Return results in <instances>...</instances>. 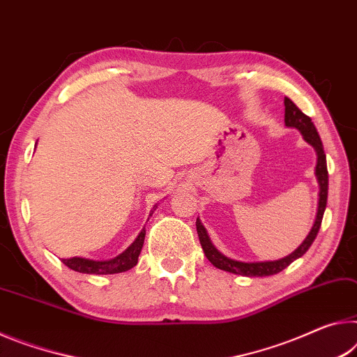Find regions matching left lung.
<instances>
[{"mask_svg":"<svg viewBox=\"0 0 357 357\" xmlns=\"http://www.w3.org/2000/svg\"><path fill=\"white\" fill-rule=\"evenodd\" d=\"M284 123H286V126L297 128V130L302 132L303 139H305L310 145H313L314 150H317V153H318L317 177H318V182H319V202H318V213H317V220H314V225H313L312 231L307 236L305 241L302 242L301 247L294 250L293 253H291L289 256H286V258H283V259L268 261V262H238V261L226 258L225 255H221L220 251L213 247L212 242H210L206 227L202 226L199 220H196L197 236H199V242L202 245L204 253H206L207 259L212 262V264L217 268H221V271L237 273V275H245V277L275 275V273L282 272L283 268L288 267L291 262L305 255L307 250L312 247L313 241L318 236V231L321 227V221H323V215H324V210H326V204H327V185H329L323 142H321L319 134L317 131V128H314L310 116L303 114L302 110L297 107L289 98H284Z\"/></svg>","mask_w":357,"mask_h":357,"instance_id":"obj_1","label":"left lung"}]
</instances>
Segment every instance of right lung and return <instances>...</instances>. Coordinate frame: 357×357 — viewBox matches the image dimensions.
Masks as SVG:
<instances>
[{"label":"right lung","instance_id":"right-lung-1","mask_svg":"<svg viewBox=\"0 0 357 357\" xmlns=\"http://www.w3.org/2000/svg\"><path fill=\"white\" fill-rule=\"evenodd\" d=\"M145 238V231H142L137 236L136 241L126 251H123L120 256L110 261H91L85 258H71V259H61L64 266L73 268L75 272L80 273H95V275H109V273H120L126 272L137 264V258L142 250Z\"/></svg>","mask_w":357,"mask_h":357}]
</instances>
